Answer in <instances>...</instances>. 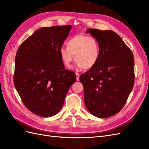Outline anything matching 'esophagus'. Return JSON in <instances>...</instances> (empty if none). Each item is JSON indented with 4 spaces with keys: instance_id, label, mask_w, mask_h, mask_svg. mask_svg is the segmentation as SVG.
<instances>
[{
    "instance_id": "34e87169",
    "label": "esophagus",
    "mask_w": 149,
    "mask_h": 149,
    "mask_svg": "<svg viewBox=\"0 0 149 149\" xmlns=\"http://www.w3.org/2000/svg\"><path fill=\"white\" fill-rule=\"evenodd\" d=\"M75 76H76V79H77V81H79V77H80L79 74L78 73H76Z\"/></svg>"
}]
</instances>
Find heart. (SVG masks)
<instances>
[{
  "label": "heart",
  "mask_w": 149,
  "mask_h": 149,
  "mask_svg": "<svg viewBox=\"0 0 149 149\" xmlns=\"http://www.w3.org/2000/svg\"><path fill=\"white\" fill-rule=\"evenodd\" d=\"M63 65L69 67L74 59L78 68L90 69L94 67L101 56V46L97 38L87 35H75L67 42V47L59 49Z\"/></svg>",
  "instance_id": "b5f03b06"
}]
</instances>
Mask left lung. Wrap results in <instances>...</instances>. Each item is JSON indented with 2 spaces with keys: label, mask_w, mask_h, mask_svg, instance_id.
Instances as JSON below:
<instances>
[{
  "label": "left lung",
  "mask_w": 149,
  "mask_h": 149,
  "mask_svg": "<svg viewBox=\"0 0 149 149\" xmlns=\"http://www.w3.org/2000/svg\"><path fill=\"white\" fill-rule=\"evenodd\" d=\"M98 40L101 56L94 67L80 76L84 102L94 116L105 118L123 108L134 85V59L131 49L111 30L89 28L86 31Z\"/></svg>",
  "instance_id": "1"
}]
</instances>
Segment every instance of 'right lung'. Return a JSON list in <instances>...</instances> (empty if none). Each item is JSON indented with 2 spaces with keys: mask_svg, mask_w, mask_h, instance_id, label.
Here are the masks:
<instances>
[{
  "mask_svg": "<svg viewBox=\"0 0 149 149\" xmlns=\"http://www.w3.org/2000/svg\"><path fill=\"white\" fill-rule=\"evenodd\" d=\"M71 29V25L40 28L17 51L14 86L24 106L38 116L58 113L76 81L75 74L65 69L59 54Z\"/></svg>",
  "mask_w": 149,
  "mask_h": 149,
  "instance_id": "add662e5",
  "label": "right lung"
}]
</instances>
